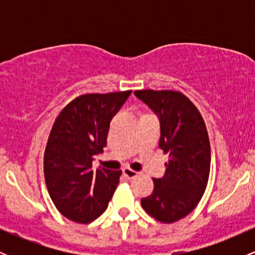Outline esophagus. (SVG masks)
Instances as JSON below:
<instances>
[{
  "label": "esophagus",
  "instance_id": "obj_1",
  "mask_svg": "<svg viewBox=\"0 0 255 255\" xmlns=\"http://www.w3.org/2000/svg\"><path fill=\"white\" fill-rule=\"evenodd\" d=\"M124 175L127 178H134V177H136L137 176V172L136 171H134V170H131V169H129V168H126V169H124Z\"/></svg>",
  "mask_w": 255,
  "mask_h": 255
}]
</instances>
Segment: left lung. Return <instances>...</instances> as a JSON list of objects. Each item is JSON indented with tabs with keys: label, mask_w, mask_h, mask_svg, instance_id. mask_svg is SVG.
I'll list each match as a JSON object with an SVG mask.
<instances>
[{
	"label": "left lung",
	"mask_w": 255,
	"mask_h": 255,
	"mask_svg": "<svg viewBox=\"0 0 255 255\" xmlns=\"http://www.w3.org/2000/svg\"><path fill=\"white\" fill-rule=\"evenodd\" d=\"M134 93L157 114L159 148L169 154L164 176L153 178V192L141 199V206L157 221L174 223L195 209L206 189L211 164L206 126L197 107L178 91Z\"/></svg>",
	"instance_id": "8db88e82"
}]
</instances>
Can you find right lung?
Here are the masks:
<instances>
[{
  "label": "right lung",
  "instance_id": "1",
  "mask_svg": "<svg viewBox=\"0 0 255 255\" xmlns=\"http://www.w3.org/2000/svg\"><path fill=\"white\" fill-rule=\"evenodd\" d=\"M131 91L87 93L63 108L44 152V177L56 209L77 223H90L107 210L122 171L92 170L107 146L110 121Z\"/></svg>",
  "mask_w": 255,
  "mask_h": 255
}]
</instances>
